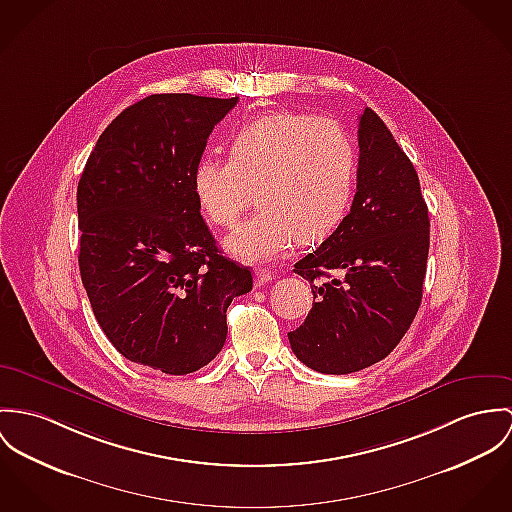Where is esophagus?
<instances>
[{
    "mask_svg": "<svg viewBox=\"0 0 512 512\" xmlns=\"http://www.w3.org/2000/svg\"><path fill=\"white\" fill-rule=\"evenodd\" d=\"M272 278H274V274H272L270 270L258 268L256 274H254V285H256V287H262V285H266L268 281H272Z\"/></svg>",
    "mask_w": 512,
    "mask_h": 512,
    "instance_id": "1",
    "label": "esophagus"
}]
</instances>
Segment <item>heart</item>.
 <instances>
[{
	"mask_svg": "<svg viewBox=\"0 0 512 512\" xmlns=\"http://www.w3.org/2000/svg\"><path fill=\"white\" fill-rule=\"evenodd\" d=\"M356 150L334 121L276 111L240 125L229 139V160L201 158L193 195L205 217L233 229L252 191L260 209L227 240V250L248 262L283 254L295 238L315 242L330 233L350 203Z\"/></svg>",
	"mask_w": 512,
	"mask_h": 512,
	"instance_id": "1",
	"label": "heart"
}]
</instances>
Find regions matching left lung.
<instances>
[{"mask_svg": "<svg viewBox=\"0 0 512 512\" xmlns=\"http://www.w3.org/2000/svg\"><path fill=\"white\" fill-rule=\"evenodd\" d=\"M358 146L350 213L293 270L311 283L315 303L287 334L291 350L332 375L370 368L401 342L419 311L430 246L417 170L370 107Z\"/></svg>", "mask_w": 512, "mask_h": 512, "instance_id": "left-lung-1", "label": "left lung"}]
</instances>
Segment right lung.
<instances>
[{
	"label": "right lung",
	"instance_id": "obj_1",
	"mask_svg": "<svg viewBox=\"0 0 512 512\" xmlns=\"http://www.w3.org/2000/svg\"><path fill=\"white\" fill-rule=\"evenodd\" d=\"M238 97L154 93L101 133L78 184L80 276L109 342L170 375L225 346L227 307L252 289L193 195V170Z\"/></svg>",
	"mask_w": 512,
	"mask_h": 512
}]
</instances>
